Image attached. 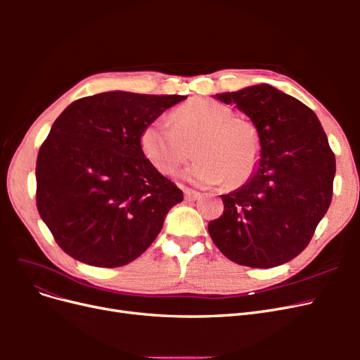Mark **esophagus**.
Instances as JSON below:
<instances>
[{
    "label": "esophagus",
    "instance_id": "obj_1",
    "mask_svg": "<svg viewBox=\"0 0 360 360\" xmlns=\"http://www.w3.org/2000/svg\"><path fill=\"white\" fill-rule=\"evenodd\" d=\"M183 192H184V200H186V201H195V200L201 198V193L198 191H195V189L183 188Z\"/></svg>",
    "mask_w": 360,
    "mask_h": 360
}]
</instances>
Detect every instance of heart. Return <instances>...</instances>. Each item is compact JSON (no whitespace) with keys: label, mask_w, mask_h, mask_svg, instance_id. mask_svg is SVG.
<instances>
[{"label":"heart","mask_w":360,"mask_h":360,"mask_svg":"<svg viewBox=\"0 0 360 360\" xmlns=\"http://www.w3.org/2000/svg\"><path fill=\"white\" fill-rule=\"evenodd\" d=\"M167 120H155L139 136L141 150L160 174L176 172L195 153L198 159L184 177L200 184L238 186L250 179L261 158L258 129L236 117L230 106L195 99L179 106Z\"/></svg>","instance_id":"1"}]
</instances>
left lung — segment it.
Here are the masks:
<instances>
[{
    "instance_id": "left-lung-1",
    "label": "left lung",
    "mask_w": 360,
    "mask_h": 360,
    "mask_svg": "<svg viewBox=\"0 0 360 360\" xmlns=\"http://www.w3.org/2000/svg\"><path fill=\"white\" fill-rule=\"evenodd\" d=\"M258 129L261 159L240 189L222 195L224 213L209 224L217 249L234 263L276 267L308 246L332 202L335 155L320 120L271 85L216 94Z\"/></svg>"
}]
</instances>
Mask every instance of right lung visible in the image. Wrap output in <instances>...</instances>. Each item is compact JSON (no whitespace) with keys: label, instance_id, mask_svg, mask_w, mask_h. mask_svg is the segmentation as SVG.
<instances>
[{"label":"right lung","instance_id":"add662e5","mask_svg":"<svg viewBox=\"0 0 360 360\" xmlns=\"http://www.w3.org/2000/svg\"><path fill=\"white\" fill-rule=\"evenodd\" d=\"M184 99L108 91L75 101L53 122L37 155L36 202L64 252L112 269L155 242L183 192L147 160L139 136Z\"/></svg>","mask_w":360,"mask_h":360}]
</instances>
